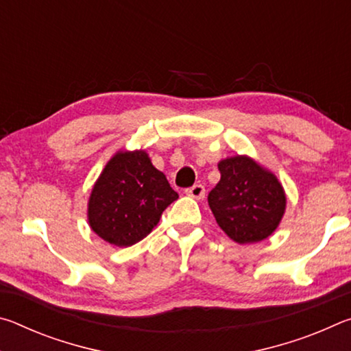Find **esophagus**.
<instances>
[{"label":"esophagus","mask_w":351,"mask_h":351,"mask_svg":"<svg viewBox=\"0 0 351 351\" xmlns=\"http://www.w3.org/2000/svg\"><path fill=\"white\" fill-rule=\"evenodd\" d=\"M186 193L189 195V197H192L195 199H203L206 195V189H204V186H201V184H195V186L189 187L186 190Z\"/></svg>","instance_id":"obj_1"}]
</instances>
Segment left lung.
Here are the masks:
<instances>
[{
    "label": "left lung",
    "instance_id": "1",
    "mask_svg": "<svg viewBox=\"0 0 351 351\" xmlns=\"http://www.w3.org/2000/svg\"><path fill=\"white\" fill-rule=\"evenodd\" d=\"M221 180L207 197L219 228L239 245L266 240L287 210V193L278 178L247 154L218 162Z\"/></svg>",
    "mask_w": 351,
    "mask_h": 351
}]
</instances>
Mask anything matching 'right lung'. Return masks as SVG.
<instances>
[{
    "mask_svg": "<svg viewBox=\"0 0 351 351\" xmlns=\"http://www.w3.org/2000/svg\"><path fill=\"white\" fill-rule=\"evenodd\" d=\"M175 199L178 193L145 150H119L94 182L88 224L110 245L127 247L145 239Z\"/></svg>",
    "mask_w": 351,
    "mask_h": 351,
    "instance_id": "1",
    "label": "right lung"
}]
</instances>
